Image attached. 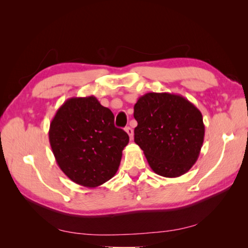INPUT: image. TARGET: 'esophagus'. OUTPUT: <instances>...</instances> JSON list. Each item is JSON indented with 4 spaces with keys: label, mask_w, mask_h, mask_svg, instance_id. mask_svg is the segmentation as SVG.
<instances>
[{
    "label": "esophagus",
    "mask_w": 248,
    "mask_h": 248,
    "mask_svg": "<svg viewBox=\"0 0 248 248\" xmlns=\"http://www.w3.org/2000/svg\"><path fill=\"white\" fill-rule=\"evenodd\" d=\"M124 130H125V132L128 133V135L130 136V139H132L133 138V129L131 127H127Z\"/></svg>",
    "instance_id": "obj_1"
}]
</instances>
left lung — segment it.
Returning <instances> with one entry per match:
<instances>
[{
  "instance_id": "obj_1",
  "label": "left lung",
  "mask_w": 248,
  "mask_h": 248,
  "mask_svg": "<svg viewBox=\"0 0 248 248\" xmlns=\"http://www.w3.org/2000/svg\"><path fill=\"white\" fill-rule=\"evenodd\" d=\"M134 141L155 173L180 177L196 163L204 138L202 115L180 94L148 93L134 105Z\"/></svg>"
}]
</instances>
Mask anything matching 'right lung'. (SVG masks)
Returning a JSON list of instances; mask_svg holds the SVG:
<instances>
[{"label": "right lung", "mask_w": 248, "mask_h": 248, "mask_svg": "<svg viewBox=\"0 0 248 248\" xmlns=\"http://www.w3.org/2000/svg\"><path fill=\"white\" fill-rule=\"evenodd\" d=\"M57 165L77 184L97 187L115 176L129 135L93 96L73 97L57 109L49 130Z\"/></svg>", "instance_id": "add662e5"}]
</instances>
